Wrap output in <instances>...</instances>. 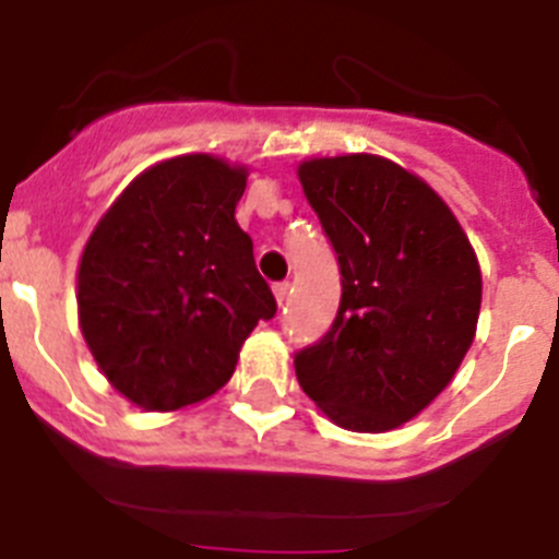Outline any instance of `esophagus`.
<instances>
[{"label": "esophagus", "mask_w": 559, "mask_h": 559, "mask_svg": "<svg viewBox=\"0 0 559 559\" xmlns=\"http://www.w3.org/2000/svg\"><path fill=\"white\" fill-rule=\"evenodd\" d=\"M273 295H275V304L284 306L286 304V297H289V284L286 281H281V284L273 286Z\"/></svg>", "instance_id": "esophagus-1"}]
</instances>
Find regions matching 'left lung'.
I'll return each mask as SVG.
<instances>
[{"label": "left lung", "mask_w": 559, "mask_h": 559, "mask_svg": "<svg viewBox=\"0 0 559 559\" xmlns=\"http://www.w3.org/2000/svg\"><path fill=\"white\" fill-rule=\"evenodd\" d=\"M297 179L342 270L338 314L297 353V383L344 430H397L450 385L472 347L477 253L444 198L385 156H311Z\"/></svg>", "instance_id": "left-lung-1"}]
</instances>
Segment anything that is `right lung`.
Returning a JSON list of instances; mask_svg holds the SVG:
<instances>
[{
    "mask_svg": "<svg viewBox=\"0 0 559 559\" xmlns=\"http://www.w3.org/2000/svg\"><path fill=\"white\" fill-rule=\"evenodd\" d=\"M248 168L181 154L134 176L87 237L76 314L87 350L121 397L170 414L231 380L275 297L239 228Z\"/></svg>",
    "mask_w": 559,
    "mask_h": 559,
    "instance_id": "obj_1",
    "label": "right lung"
}]
</instances>
